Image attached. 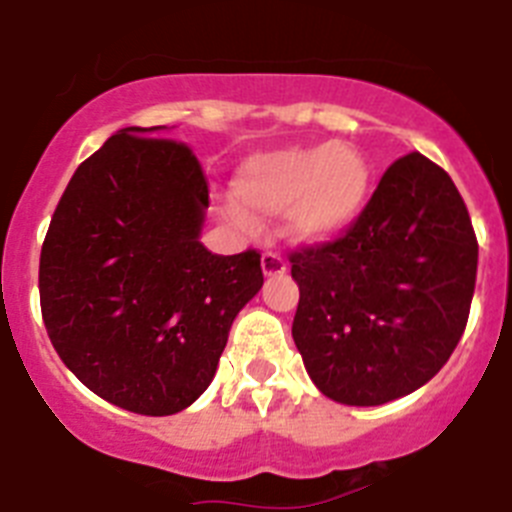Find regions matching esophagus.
Masks as SVG:
<instances>
[{"mask_svg": "<svg viewBox=\"0 0 512 512\" xmlns=\"http://www.w3.org/2000/svg\"><path fill=\"white\" fill-rule=\"evenodd\" d=\"M261 269H264L266 277H282V274H287V264H284V259L277 251H266L261 256Z\"/></svg>", "mask_w": 512, "mask_h": 512, "instance_id": "obj_1", "label": "esophagus"}]
</instances>
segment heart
Listing matches in <instances>:
<instances>
[{
    "instance_id": "b5f03b06",
    "label": "heart",
    "mask_w": 512,
    "mask_h": 512,
    "mask_svg": "<svg viewBox=\"0 0 512 512\" xmlns=\"http://www.w3.org/2000/svg\"><path fill=\"white\" fill-rule=\"evenodd\" d=\"M235 189L249 210L259 215L289 210L292 238L323 243L346 233L361 217L372 192V169L364 153L346 143L284 148L246 161ZM242 206L225 200L220 210L235 228L253 230L256 217Z\"/></svg>"
}]
</instances>
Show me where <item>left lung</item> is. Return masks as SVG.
Listing matches in <instances>:
<instances>
[{"label": "left lung", "instance_id": "left-lung-1", "mask_svg": "<svg viewBox=\"0 0 512 512\" xmlns=\"http://www.w3.org/2000/svg\"><path fill=\"white\" fill-rule=\"evenodd\" d=\"M477 256L451 176L423 153L397 158L346 233L289 253L292 338L315 387L369 408L436 377L467 328Z\"/></svg>", "mask_w": 512, "mask_h": 512}]
</instances>
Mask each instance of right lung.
<instances>
[{"label":"right lung","mask_w":512,"mask_h":512,"mask_svg":"<svg viewBox=\"0 0 512 512\" xmlns=\"http://www.w3.org/2000/svg\"><path fill=\"white\" fill-rule=\"evenodd\" d=\"M151 130H120L71 176L40 251V312L94 395L174 415L207 390L264 271L256 248L202 246L205 171L187 143Z\"/></svg>","instance_id":"add662e5"}]
</instances>
